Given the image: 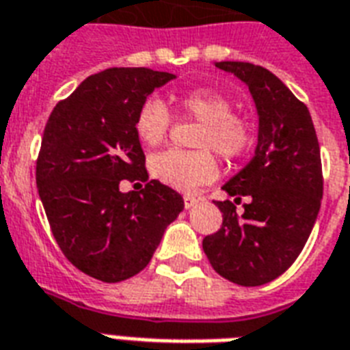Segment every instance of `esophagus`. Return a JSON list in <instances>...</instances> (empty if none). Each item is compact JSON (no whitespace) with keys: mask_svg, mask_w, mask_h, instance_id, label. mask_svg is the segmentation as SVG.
Returning <instances> with one entry per match:
<instances>
[{"mask_svg":"<svg viewBox=\"0 0 350 350\" xmlns=\"http://www.w3.org/2000/svg\"><path fill=\"white\" fill-rule=\"evenodd\" d=\"M183 199H185V208H191V206H196L199 203V199L196 196H190V193H186Z\"/></svg>","mask_w":350,"mask_h":350,"instance_id":"34e87169","label":"esophagus"}]
</instances>
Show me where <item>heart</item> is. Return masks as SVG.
Segmentation results:
<instances>
[{"label":"heart","instance_id":"1","mask_svg":"<svg viewBox=\"0 0 350 350\" xmlns=\"http://www.w3.org/2000/svg\"><path fill=\"white\" fill-rule=\"evenodd\" d=\"M177 107L183 116L201 122L193 138V146L201 149L162 151L151 159L149 170L160 183L188 191L214 180L217 175V162L210 148L225 160L240 159L253 146L254 129L245 116L234 112L232 97L221 92L188 90L177 97ZM172 123L173 116L164 101L147 97L136 112V136L142 144L157 147L167 138Z\"/></svg>","mask_w":350,"mask_h":350}]
</instances>
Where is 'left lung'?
<instances>
[{"label": "left lung", "instance_id": "left-lung-1", "mask_svg": "<svg viewBox=\"0 0 350 350\" xmlns=\"http://www.w3.org/2000/svg\"><path fill=\"white\" fill-rule=\"evenodd\" d=\"M253 94L258 146L253 160L223 186L234 201H215L223 223L203 240L204 254L223 278L240 286L271 282L303 251L321 206L319 142L303 101L269 70L251 62H215ZM249 196L244 214L235 212Z\"/></svg>", "mask_w": 350, "mask_h": 350}]
</instances>
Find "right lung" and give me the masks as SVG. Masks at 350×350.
Returning a JSON list of instances; mask_svg holds the SVG:
<instances>
[{"label":"right lung","mask_w":350,"mask_h":350,"mask_svg":"<svg viewBox=\"0 0 350 350\" xmlns=\"http://www.w3.org/2000/svg\"><path fill=\"white\" fill-rule=\"evenodd\" d=\"M175 79L149 68H109L55 105L36 159V186L60 251L79 271L103 282L140 273L183 196L148 180L135 120L147 96ZM122 180H142L122 194Z\"/></svg>","instance_id":"obj_1"}]
</instances>
